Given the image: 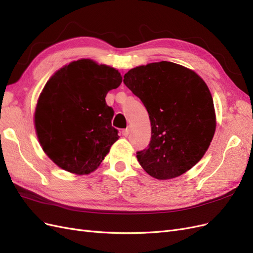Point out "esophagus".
<instances>
[{"instance_id": "34e87169", "label": "esophagus", "mask_w": 253, "mask_h": 253, "mask_svg": "<svg viewBox=\"0 0 253 253\" xmlns=\"http://www.w3.org/2000/svg\"><path fill=\"white\" fill-rule=\"evenodd\" d=\"M128 134H129V127H126V128H125L124 131H122V135L124 136H128Z\"/></svg>"}]
</instances>
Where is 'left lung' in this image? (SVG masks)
<instances>
[{
    "label": "left lung",
    "mask_w": 253,
    "mask_h": 253,
    "mask_svg": "<svg viewBox=\"0 0 253 253\" xmlns=\"http://www.w3.org/2000/svg\"><path fill=\"white\" fill-rule=\"evenodd\" d=\"M126 85L149 113L152 136L137 159L152 177L172 179L194 167L215 133L213 99L195 72L168 61L129 70Z\"/></svg>",
    "instance_id": "obj_1"
}]
</instances>
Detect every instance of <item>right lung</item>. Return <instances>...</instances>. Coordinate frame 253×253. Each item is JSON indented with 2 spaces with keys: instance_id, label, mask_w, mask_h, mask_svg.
I'll return each instance as SVG.
<instances>
[{
  "instance_id": "right-lung-1",
  "label": "right lung",
  "mask_w": 253,
  "mask_h": 253,
  "mask_svg": "<svg viewBox=\"0 0 253 253\" xmlns=\"http://www.w3.org/2000/svg\"><path fill=\"white\" fill-rule=\"evenodd\" d=\"M121 82L115 68L81 59L60 68L45 84L36 106V133L45 154L61 169L77 175L94 172L118 140L105 97Z\"/></svg>"
}]
</instances>
